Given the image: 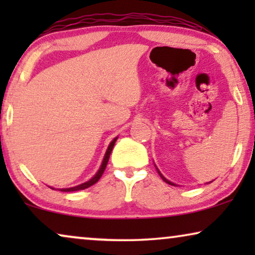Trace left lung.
Returning <instances> with one entry per match:
<instances>
[{
  "label": "left lung",
  "mask_w": 255,
  "mask_h": 255,
  "mask_svg": "<svg viewBox=\"0 0 255 255\" xmlns=\"http://www.w3.org/2000/svg\"><path fill=\"white\" fill-rule=\"evenodd\" d=\"M156 170H158V173H159V175H160V177H161V179H162L163 181H165V182H166V183H168V184H172V186H175V184H174L173 182H170V181H168V180H167V179H166V177H165V176H163L161 173H160V170H159L158 168H156Z\"/></svg>",
  "instance_id": "8db88e82"
}]
</instances>
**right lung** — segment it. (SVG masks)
Masks as SVG:
<instances>
[{
	"instance_id": "1",
	"label": "right lung",
	"mask_w": 255,
	"mask_h": 255,
	"mask_svg": "<svg viewBox=\"0 0 255 255\" xmlns=\"http://www.w3.org/2000/svg\"><path fill=\"white\" fill-rule=\"evenodd\" d=\"M117 138H118V137L115 138L114 140L110 142L109 146H108V149H107V152H106V155H104V158H103L102 165H101L100 169H99V172H97V173L95 174V175H94V176L92 177V179H90L89 181H87V182H85V183L79 184V186H76V187H72V188H62V189H59V190H60V191H76V190H82V189H86V188H89L90 186H93V184H95V183L97 182V181H99V180L101 179V176H102V174L104 173V170H106V167H107V165H108V161H109V158H110L111 151H113L114 145H115V142H116ZM51 189H54V188H51Z\"/></svg>"
}]
</instances>
